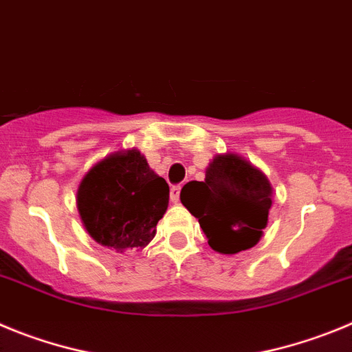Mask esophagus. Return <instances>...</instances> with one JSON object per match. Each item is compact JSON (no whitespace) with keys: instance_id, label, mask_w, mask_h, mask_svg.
Masks as SVG:
<instances>
[{"instance_id":"obj_1","label":"esophagus","mask_w":352,"mask_h":352,"mask_svg":"<svg viewBox=\"0 0 352 352\" xmlns=\"http://www.w3.org/2000/svg\"><path fill=\"white\" fill-rule=\"evenodd\" d=\"M180 189H182V186H180V184H173L172 188H170V199H172L173 204H177V201H179Z\"/></svg>"}]
</instances>
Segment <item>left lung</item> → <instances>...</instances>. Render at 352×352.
I'll return each mask as SVG.
<instances>
[{"mask_svg": "<svg viewBox=\"0 0 352 352\" xmlns=\"http://www.w3.org/2000/svg\"><path fill=\"white\" fill-rule=\"evenodd\" d=\"M180 199L198 219L214 251L236 254L261 239L272 207V188L259 170L226 154L212 161L204 182L186 184Z\"/></svg>", "mask_w": 352, "mask_h": 352, "instance_id": "8db88e82", "label": "left lung"}]
</instances>
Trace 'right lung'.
I'll use <instances>...</instances> for the list:
<instances>
[{"label": "right lung", "instance_id": "obj_1", "mask_svg": "<svg viewBox=\"0 0 352 352\" xmlns=\"http://www.w3.org/2000/svg\"><path fill=\"white\" fill-rule=\"evenodd\" d=\"M170 188L138 151L117 153L82 179L77 205L85 230L98 243L124 251L145 247L168 208Z\"/></svg>", "mask_w": 352, "mask_h": 352}]
</instances>
